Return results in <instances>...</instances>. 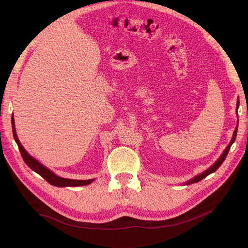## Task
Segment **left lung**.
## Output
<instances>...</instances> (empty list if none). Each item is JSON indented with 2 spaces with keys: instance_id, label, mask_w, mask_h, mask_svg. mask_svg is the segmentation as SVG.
<instances>
[{
  "instance_id": "left-lung-1",
  "label": "left lung",
  "mask_w": 248,
  "mask_h": 248,
  "mask_svg": "<svg viewBox=\"0 0 248 248\" xmlns=\"http://www.w3.org/2000/svg\"><path fill=\"white\" fill-rule=\"evenodd\" d=\"M238 107H239V102L237 103V109H238ZM238 122H239V120H238ZM237 129H238V124H237V127H236V129H235V131H234V134H232V140H231V142L229 144V146L226 148V150H224L223 153L221 154V156L219 157V159L217 160L211 168H209V169H208L207 170H205L204 172H202V174H200V175H198L197 177H194L193 179L189 180V181L186 183L187 185L192 184V183H197V182L201 181V180H202L204 178H206V177H207V176H209L210 174H212V172H214L217 169H218V168L221 166V163L224 161V159H226V157H227V155H228V153H229V151H230V149H231L232 144V142H234V141H235V140H236Z\"/></svg>"
}]
</instances>
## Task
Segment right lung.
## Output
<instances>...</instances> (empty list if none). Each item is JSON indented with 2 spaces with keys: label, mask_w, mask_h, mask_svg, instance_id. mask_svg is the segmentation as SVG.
<instances>
[{
  "label": "right lung",
  "mask_w": 248,
  "mask_h": 248,
  "mask_svg": "<svg viewBox=\"0 0 248 248\" xmlns=\"http://www.w3.org/2000/svg\"><path fill=\"white\" fill-rule=\"evenodd\" d=\"M11 123H12V131H13V137H14V140H16V144L18 146V149L20 151V154H21V157L22 159H24V161L27 163V166L33 170L34 171H36L37 174H39L42 178H44L46 180V181L54 185V186H58V187H64V186H84V185H88L91 182H93L94 180L91 179V180H72V179H65V178H61L57 176L56 174H54L51 170H49L48 169H46L44 166H42V164L37 161L35 158H33V157L31 155H29L28 152L26 151V150L24 149V147L21 146L20 141L16 136V127H14V118H13V115H12V119H11Z\"/></svg>",
  "instance_id": "right-lung-1"
}]
</instances>
